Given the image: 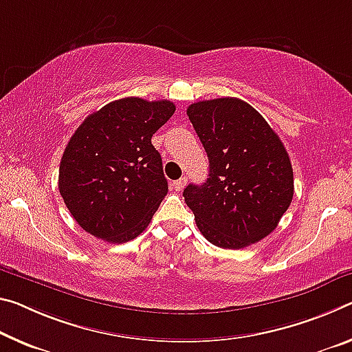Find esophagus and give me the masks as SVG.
<instances>
[{
	"mask_svg": "<svg viewBox=\"0 0 352 352\" xmlns=\"http://www.w3.org/2000/svg\"><path fill=\"white\" fill-rule=\"evenodd\" d=\"M186 183H188V178H186V177L178 178V180H175V182H174V188H175V191H182V189L186 186Z\"/></svg>",
	"mask_w": 352,
	"mask_h": 352,
	"instance_id": "34e87169",
	"label": "esophagus"
}]
</instances>
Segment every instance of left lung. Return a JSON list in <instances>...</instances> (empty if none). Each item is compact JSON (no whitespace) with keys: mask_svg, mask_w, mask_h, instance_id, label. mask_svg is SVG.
<instances>
[{"mask_svg":"<svg viewBox=\"0 0 352 352\" xmlns=\"http://www.w3.org/2000/svg\"><path fill=\"white\" fill-rule=\"evenodd\" d=\"M186 113L210 161L206 182L183 191L199 230L222 249L258 243L277 227L294 192L280 138L239 98L204 100Z\"/></svg>","mask_w":352,"mask_h":352,"instance_id":"1","label":"left lung"}]
</instances>
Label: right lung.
<instances>
[{
  "instance_id": "add662e5",
  "label": "right lung",
  "mask_w": 352,
  "mask_h": 352,
  "mask_svg": "<svg viewBox=\"0 0 352 352\" xmlns=\"http://www.w3.org/2000/svg\"><path fill=\"white\" fill-rule=\"evenodd\" d=\"M175 104L126 97L87 116L64 150L59 192L82 230L126 243L146 230L169 191L152 136Z\"/></svg>"
}]
</instances>
